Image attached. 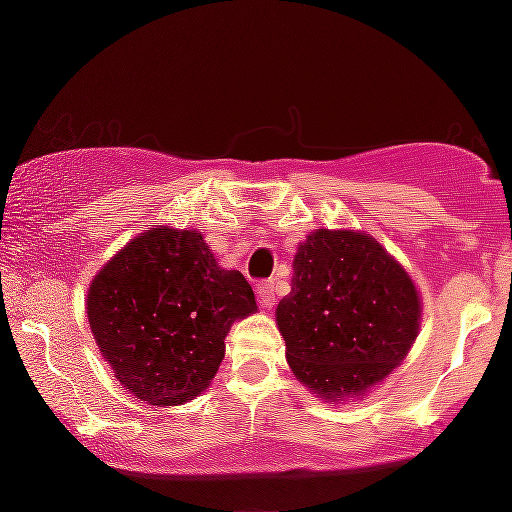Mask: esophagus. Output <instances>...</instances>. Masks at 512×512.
<instances>
[{
	"label": "esophagus",
	"instance_id": "obj_1",
	"mask_svg": "<svg viewBox=\"0 0 512 512\" xmlns=\"http://www.w3.org/2000/svg\"><path fill=\"white\" fill-rule=\"evenodd\" d=\"M257 298H260V305L264 310H272L274 303H276V293H274V281L267 279V281H260L257 284Z\"/></svg>",
	"mask_w": 512,
	"mask_h": 512
}]
</instances>
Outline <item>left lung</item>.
Returning <instances> with one entry per match:
<instances>
[{
  "label": "left lung",
  "mask_w": 512,
  "mask_h": 512,
  "mask_svg": "<svg viewBox=\"0 0 512 512\" xmlns=\"http://www.w3.org/2000/svg\"><path fill=\"white\" fill-rule=\"evenodd\" d=\"M414 281L366 233L317 228L293 260L276 325L296 378L325 399L358 395L407 356L419 334Z\"/></svg>",
  "instance_id": "left-lung-1"
}]
</instances>
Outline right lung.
Wrapping results in <instances>:
<instances>
[{
  "label": "right lung",
  "mask_w": 512,
  "mask_h": 512,
  "mask_svg": "<svg viewBox=\"0 0 512 512\" xmlns=\"http://www.w3.org/2000/svg\"><path fill=\"white\" fill-rule=\"evenodd\" d=\"M255 293L221 269L202 233L151 228L93 279L86 313L115 378L149 404H182L207 390L231 325L255 313Z\"/></svg>",
  "instance_id": "1"
}]
</instances>
